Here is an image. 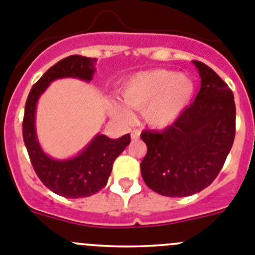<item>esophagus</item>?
<instances>
[{
    "instance_id": "1",
    "label": "esophagus",
    "mask_w": 255,
    "mask_h": 255,
    "mask_svg": "<svg viewBox=\"0 0 255 255\" xmlns=\"http://www.w3.org/2000/svg\"><path fill=\"white\" fill-rule=\"evenodd\" d=\"M139 136H140V130L139 129L132 130V131H131V139L136 140V139H139Z\"/></svg>"
}]
</instances>
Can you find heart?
Here are the masks:
<instances>
[{
    "instance_id": "b5f03b06",
    "label": "heart",
    "mask_w": 255,
    "mask_h": 255,
    "mask_svg": "<svg viewBox=\"0 0 255 255\" xmlns=\"http://www.w3.org/2000/svg\"><path fill=\"white\" fill-rule=\"evenodd\" d=\"M195 92L192 79L186 74H174L165 69L135 73L121 87V99L128 107L143 110L149 125L165 128L176 121ZM114 112L124 120L131 119L130 110L114 105Z\"/></svg>"
}]
</instances>
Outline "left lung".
<instances>
[{
	"mask_svg": "<svg viewBox=\"0 0 255 255\" xmlns=\"http://www.w3.org/2000/svg\"><path fill=\"white\" fill-rule=\"evenodd\" d=\"M201 78L195 101L162 131L144 130L140 164L146 186L168 197L195 195L214 182L235 137V102L225 82L193 60Z\"/></svg>",
	"mask_w": 255,
	"mask_h": 255,
	"instance_id": "left-lung-1",
	"label": "left lung"
}]
</instances>
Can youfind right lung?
<instances>
[{"label":"right lung","mask_w":255,"mask_h":255,"mask_svg":"<svg viewBox=\"0 0 255 255\" xmlns=\"http://www.w3.org/2000/svg\"><path fill=\"white\" fill-rule=\"evenodd\" d=\"M96 58L71 55L59 60L32 86L25 105L22 136L35 173L57 195L81 198L95 195L106 186L115 159L130 144V135L110 139L97 134L85 149L69 159H54L44 153L35 129L37 100L51 82L59 78H78L90 82L95 73Z\"/></svg>","instance_id":"1"}]
</instances>
